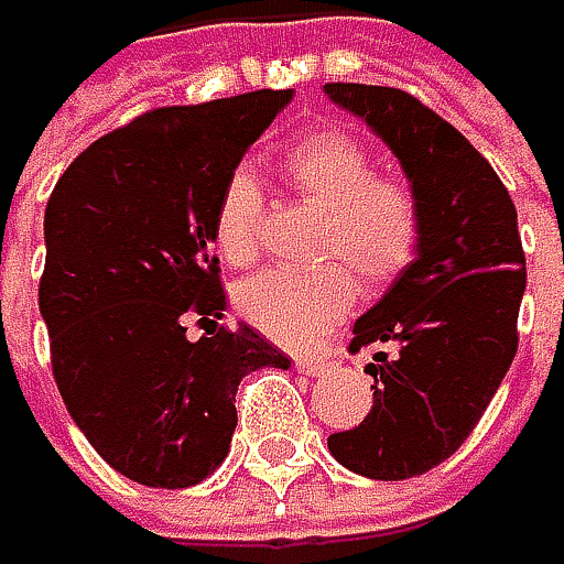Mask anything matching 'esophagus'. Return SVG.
Segmentation results:
<instances>
[{"instance_id": "obj_1", "label": "esophagus", "mask_w": 564, "mask_h": 564, "mask_svg": "<svg viewBox=\"0 0 564 564\" xmlns=\"http://www.w3.org/2000/svg\"><path fill=\"white\" fill-rule=\"evenodd\" d=\"M293 366H296V372H303V376H319V372L326 369V359H323V356H300Z\"/></svg>"}]
</instances>
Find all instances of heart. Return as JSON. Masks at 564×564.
<instances>
[{"mask_svg": "<svg viewBox=\"0 0 564 564\" xmlns=\"http://www.w3.org/2000/svg\"><path fill=\"white\" fill-rule=\"evenodd\" d=\"M293 192L323 215L313 268H271L238 283V313L283 346L313 343L352 303V278L382 290L414 261L421 212L414 192L376 175L369 150L343 130H316L283 156ZM264 192L251 170H235L215 205V245L228 264H251L261 251Z\"/></svg>", "mask_w": 564, "mask_h": 564, "instance_id": "heart-1", "label": "heart"}]
</instances>
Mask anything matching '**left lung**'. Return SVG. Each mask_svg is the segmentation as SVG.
<instances>
[{
	"instance_id": "8db88e82",
	"label": "left lung",
	"mask_w": 564,
	"mask_h": 564,
	"mask_svg": "<svg viewBox=\"0 0 564 564\" xmlns=\"http://www.w3.org/2000/svg\"><path fill=\"white\" fill-rule=\"evenodd\" d=\"M333 104L386 140L421 212L414 261L356 319L349 352L376 349L372 411L329 434L352 474L408 480L444 464L512 366L525 254L494 166L444 117L398 87L326 84Z\"/></svg>"
}]
</instances>
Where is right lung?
<instances>
[{"label":"right lung","instance_id":"obj_1","mask_svg":"<svg viewBox=\"0 0 564 564\" xmlns=\"http://www.w3.org/2000/svg\"><path fill=\"white\" fill-rule=\"evenodd\" d=\"M293 90L156 107L90 143L45 208L39 310L74 424L123 477L182 490L228 457L235 392L290 359L248 323L218 326L215 205ZM198 318L206 333L184 336Z\"/></svg>","mask_w":564,"mask_h":564}]
</instances>
